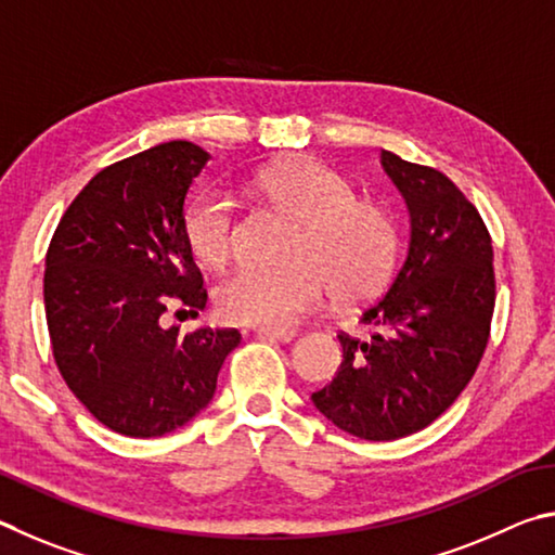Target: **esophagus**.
Masks as SVG:
<instances>
[{
	"instance_id": "obj_1",
	"label": "esophagus",
	"mask_w": 555,
	"mask_h": 555,
	"mask_svg": "<svg viewBox=\"0 0 555 555\" xmlns=\"http://www.w3.org/2000/svg\"><path fill=\"white\" fill-rule=\"evenodd\" d=\"M253 334H256L258 338H266V341H280V344L293 341V338L297 336L295 332H268V328H256Z\"/></svg>"
}]
</instances>
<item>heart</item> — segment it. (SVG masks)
<instances>
[{
    "label": "heart",
    "mask_w": 555,
    "mask_h": 555,
    "mask_svg": "<svg viewBox=\"0 0 555 555\" xmlns=\"http://www.w3.org/2000/svg\"><path fill=\"white\" fill-rule=\"evenodd\" d=\"M258 190L299 223L285 270L241 268L217 287L214 302L233 324L287 332L322 309L334 293L358 305L390 280L397 227L380 204L356 197L353 184L307 158L272 165L258 175ZM184 241L202 266L221 268L236 250V211L223 192L194 197L182 217Z\"/></svg>",
    "instance_id": "heart-1"
}]
</instances>
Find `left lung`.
Masks as SVG:
<instances>
[{
	"label": "left lung",
	"instance_id": "8db88e82",
	"mask_svg": "<svg viewBox=\"0 0 555 555\" xmlns=\"http://www.w3.org/2000/svg\"><path fill=\"white\" fill-rule=\"evenodd\" d=\"M383 168L410 207V253L361 314L380 332L338 334L341 367L312 395L328 422L365 441L439 420L478 371L494 312L492 238L475 204L429 165L383 151Z\"/></svg>",
	"mask_w": 555,
	"mask_h": 555
}]
</instances>
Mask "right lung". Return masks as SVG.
Returning a JSON list of instances; mask_svg holds the SVG:
<instances>
[{
  "mask_svg": "<svg viewBox=\"0 0 555 555\" xmlns=\"http://www.w3.org/2000/svg\"><path fill=\"white\" fill-rule=\"evenodd\" d=\"M209 153L170 141L106 165L65 209L46 253L43 302L57 371L96 422L131 439L180 429L209 404L241 334L165 328L207 289L182 233Z\"/></svg>",
  "mask_w": 555,
  "mask_h": 555,
  "instance_id": "obj_1",
  "label": "right lung"
}]
</instances>
